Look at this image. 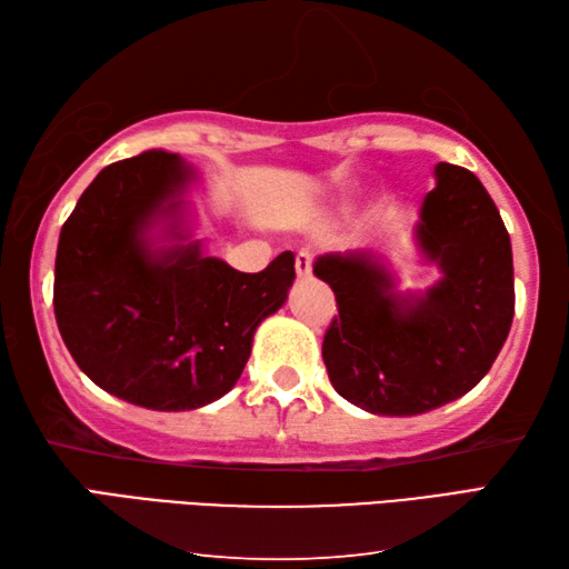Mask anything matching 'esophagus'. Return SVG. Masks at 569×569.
<instances>
[{
	"mask_svg": "<svg viewBox=\"0 0 569 569\" xmlns=\"http://www.w3.org/2000/svg\"><path fill=\"white\" fill-rule=\"evenodd\" d=\"M295 268H297V274L301 277V280H307L311 270H315V258H311L309 252H299L295 258Z\"/></svg>",
	"mask_w": 569,
	"mask_h": 569,
	"instance_id": "esophagus-1",
	"label": "esophagus"
}]
</instances>
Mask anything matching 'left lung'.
<instances>
[{
  "label": "left lung",
  "mask_w": 569,
  "mask_h": 569,
  "mask_svg": "<svg viewBox=\"0 0 569 569\" xmlns=\"http://www.w3.org/2000/svg\"><path fill=\"white\" fill-rule=\"evenodd\" d=\"M422 206L420 242L445 277L405 309L366 254H323L315 274L333 289L323 363L341 398L373 415H422L489 373L511 331V238L469 169L439 164Z\"/></svg>",
  "instance_id": "8db88e82"
}]
</instances>
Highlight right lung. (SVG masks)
Listing matches in <instances>:
<instances>
[{"label":"right lung","mask_w":569,"mask_h":569,"mask_svg":"<svg viewBox=\"0 0 569 569\" xmlns=\"http://www.w3.org/2000/svg\"><path fill=\"white\" fill-rule=\"evenodd\" d=\"M187 179L161 149L114 161L78 199L56 252L53 311L73 361L102 390L161 412L226 396L295 280L289 250L262 272L203 258L199 246L152 258L139 233Z\"/></svg>","instance_id":"add662e5"}]
</instances>
